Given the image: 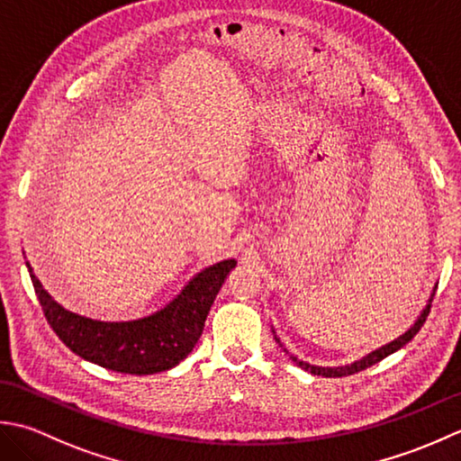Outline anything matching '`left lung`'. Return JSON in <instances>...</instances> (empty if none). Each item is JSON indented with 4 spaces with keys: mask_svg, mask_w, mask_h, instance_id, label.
Wrapping results in <instances>:
<instances>
[{
    "mask_svg": "<svg viewBox=\"0 0 461 461\" xmlns=\"http://www.w3.org/2000/svg\"><path fill=\"white\" fill-rule=\"evenodd\" d=\"M431 300H434V294L429 296L428 306H426L424 310H421V314L418 316V321L414 322V326H411L408 332H403L402 336L396 338V340H392L390 344L382 346V348L370 352L368 356H364V358L356 360V362H352V364L334 366V368H328V366H326V368H322V366H312V364H308V362L298 360L296 356H293V354H290V360H293L296 366H300V368H303V370H306V372H310V374H314V375H324V378H342V375H352V374H356V372H362V370H366V368H370V366L378 364L380 360L386 358V356H390V354H393L396 350L403 348V346H406V344L411 340V338H414V336L420 332V328L424 326L426 318H428V314H429ZM276 342H280L278 338H276Z\"/></svg>",
    "mask_w": 461,
    "mask_h": 461,
    "instance_id": "obj_1",
    "label": "left lung"
}]
</instances>
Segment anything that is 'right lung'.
<instances>
[{"label": "right lung", "instance_id": "1", "mask_svg": "<svg viewBox=\"0 0 461 461\" xmlns=\"http://www.w3.org/2000/svg\"><path fill=\"white\" fill-rule=\"evenodd\" d=\"M25 265L47 322L69 350L113 372L147 375L171 370L193 352L206 314L237 260L201 270L165 308L129 322H101L69 312L41 286L30 262Z\"/></svg>", "mask_w": 461, "mask_h": 461}]
</instances>
